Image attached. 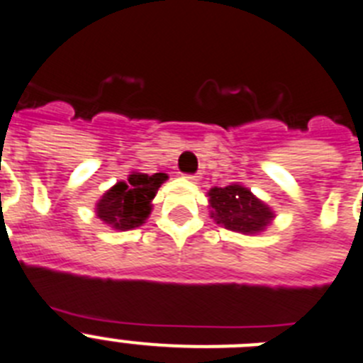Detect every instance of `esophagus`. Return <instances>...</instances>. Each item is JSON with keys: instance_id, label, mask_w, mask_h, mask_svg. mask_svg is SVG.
<instances>
[{"instance_id": "1", "label": "esophagus", "mask_w": 363, "mask_h": 363, "mask_svg": "<svg viewBox=\"0 0 363 363\" xmlns=\"http://www.w3.org/2000/svg\"><path fill=\"white\" fill-rule=\"evenodd\" d=\"M185 178H187L189 182H194V184H196L198 179H200V176H196V174H185Z\"/></svg>"}]
</instances>
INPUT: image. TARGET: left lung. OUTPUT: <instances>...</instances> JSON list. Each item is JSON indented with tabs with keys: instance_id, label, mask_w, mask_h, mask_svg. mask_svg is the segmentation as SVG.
<instances>
[{
	"instance_id": "8db88e82",
	"label": "left lung",
	"mask_w": 363,
	"mask_h": 363,
	"mask_svg": "<svg viewBox=\"0 0 363 363\" xmlns=\"http://www.w3.org/2000/svg\"><path fill=\"white\" fill-rule=\"evenodd\" d=\"M209 203L214 221L234 233L258 234L274 218L271 207L240 184L211 189Z\"/></svg>"
}]
</instances>
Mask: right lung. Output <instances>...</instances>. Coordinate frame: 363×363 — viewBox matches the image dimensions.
<instances>
[{
  "mask_svg": "<svg viewBox=\"0 0 363 363\" xmlns=\"http://www.w3.org/2000/svg\"><path fill=\"white\" fill-rule=\"evenodd\" d=\"M167 179L165 172L149 176L129 174V182H118L96 203V216L116 230H130L145 223L150 214V201Z\"/></svg>",
  "mask_w": 363,
  "mask_h": 363,
  "instance_id": "1",
  "label": "right lung"
}]
</instances>
